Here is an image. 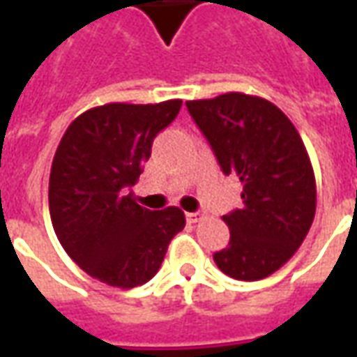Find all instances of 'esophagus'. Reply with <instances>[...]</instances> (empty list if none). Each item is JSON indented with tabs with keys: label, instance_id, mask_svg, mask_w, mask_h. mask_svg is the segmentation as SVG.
I'll use <instances>...</instances> for the list:
<instances>
[{
	"label": "esophagus",
	"instance_id": "obj_1",
	"mask_svg": "<svg viewBox=\"0 0 357 357\" xmlns=\"http://www.w3.org/2000/svg\"><path fill=\"white\" fill-rule=\"evenodd\" d=\"M185 220L189 222V224H195V222H199V220H201V214H199V212H187Z\"/></svg>",
	"mask_w": 357,
	"mask_h": 357
}]
</instances>
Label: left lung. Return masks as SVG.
Masks as SVG:
<instances>
[{"label": "left lung", "mask_w": 357, "mask_h": 357, "mask_svg": "<svg viewBox=\"0 0 357 357\" xmlns=\"http://www.w3.org/2000/svg\"><path fill=\"white\" fill-rule=\"evenodd\" d=\"M185 105L222 172L243 183V206L224 216L229 245L214 262L239 281L271 275L296 252L315 216L314 168L296 128L255 95L233 91Z\"/></svg>", "instance_id": "obj_1"}]
</instances>
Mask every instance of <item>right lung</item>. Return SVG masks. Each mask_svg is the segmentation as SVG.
Instances as JSON below:
<instances>
[{
    "instance_id": "right-lung-1",
    "label": "right lung",
    "mask_w": 357,
    "mask_h": 357,
    "mask_svg": "<svg viewBox=\"0 0 357 357\" xmlns=\"http://www.w3.org/2000/svg\"><path fill=\"white\" fill-rule=\"evenodd\" d=\"M179 109V99L109 102L80 114L59 143L50 176L51 224L66 255L101 283L120 289L147 283L185 227L179 208L153 212L130 191L155 137Z\"/></svg>"
}]
</instances>
